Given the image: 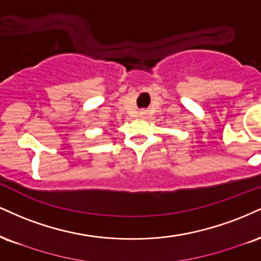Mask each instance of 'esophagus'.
Returning <instances> with one entry per match:
<instances>
[{
	"label": "esophagus",
	"instance_id": "obj_1",
	"mask_svg": "<svg viewBox=\"0 0 261 261\" xmlns=\"http://www.w3.org/2000/svg\"><path fill=\"white\" fill-rule=\"evenodd\" d=\"M139 117L140 118H146L147 117V112L146 111H140L139 112Z\"/></svg>",
	"mask_w": 261,
	"mask_h": 261
}]
</instances>
